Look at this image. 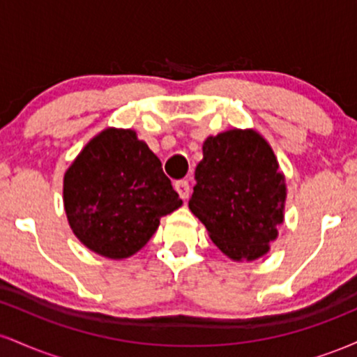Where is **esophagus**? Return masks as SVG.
<instances>
[{
	"mask_svg": "<svg viewBox=\"0 0 357 357\" xmlns=\"http://www.w3.org/2000/svg\"><path fill=\"white\" fill-rule=\"evenodd\" d=\"M174 190L178 191V195L181 196L183 199H188V196H190V183L184 181V179H181V181H176Z\"/></svg>",
	"mask_w": 357,
	"mask_h": 357,
	"instance_id": "1",
	"label": "esophagus"
}]
</instances>
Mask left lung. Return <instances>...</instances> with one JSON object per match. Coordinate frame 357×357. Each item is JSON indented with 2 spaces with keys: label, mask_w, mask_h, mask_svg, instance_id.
<instances>
[{
  "label": "left lung",
  "mask_w": 357,
  "mask_h": 357,
  "mask_svg": "<svg viewBox=\"0 0 357 357\" xmlns=\"http://www.w3.org/2000/svg\"><path fill=\"white\" fill-rule=\"evenodd\" d=\"M190 210L233 261L267 255L284 223L287 184L267 139L230 129L203 142Z\"/></svg>",
  "instance_id": "obj_1"
}]
</instances>
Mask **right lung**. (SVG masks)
Returning <instances> with one entry per match:
<instances>
[{"instance_id":"obj_1","label":"right lung","mask_w":357,"mask_h":357,"mask_svg":"<svg viewBox=\"0 0 357 357\" xmlns=\"http://www.w3.org/2000/svg\"><path fill=\"white\" fill-rule=\"evenodd\" d=\"M161 161L136 130L107 127L63 174V208L73 235L97 255L124 260L181 206Z\"/></svg>"}]
</instances>
